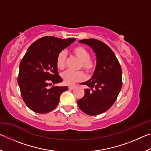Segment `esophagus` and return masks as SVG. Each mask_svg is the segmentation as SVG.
<instances>
[{
    "label": "esophagus",
    "instance_id": "esophagus-1",
    "mask_svg": "<svg viewBox=\"0 0 151 151\" xmlns=\"http://www.w3.org/2000/svg\"><path fill=\"white\" fill-rule=\"evenodd\" d=\"M74 88H75V86H73V85L68 86V89H70V90H72V89H73Z\"/></svg>",
    "mask_w": 151,
    "mask_h": 151
}]
</instances>
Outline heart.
I'll list each match as a JSON object with an SVG mask.
<instances>
[{
    "instance_id": "b5f03b06",
    "label": "heart",
    "mask_w": 151,
    "mask_h": 151,
    "mask_svg": "<svg viewBox=\"0 0 151 151\" xmlns=\"http://www.w3.org/2000/svg\"><path fill=\"white\" fill-rule=\"evenodd\" d=\"M73 55L80 60L78 68H83L86 73L93 72L95 68V61L91 57V53L87 48L81 45H78L72 49ZM66 63V55L65 51H61L57 57V67L58 69L63 70L65 68ZM61 77L66 85L72 84L84 80L85 75L83 71L66 70L61 74Z\"/></svg>"
}]
</instances>
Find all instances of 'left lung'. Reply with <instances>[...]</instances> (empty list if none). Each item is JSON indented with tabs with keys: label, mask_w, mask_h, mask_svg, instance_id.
<instances>
[{
	"label": "left lung",
	"mask_w": 151,
	"mask_h": 151,
	"mask_svg": "<svg viewBox=\"0 0 151 151\" xmlns=\"http://www.w3.org/2000/svg\"><path fill=\"white\" fill-rule=\"evenodd\" d=\"M89 45L96 56V66L90 80L82 83L90 88L77 101L82 111L94 116L103 113L116 100L122 85L121 66L111 48L101 40L88 39L79 40Z\"/></svg>",
	"instance_id": "1"
}]
</instances>
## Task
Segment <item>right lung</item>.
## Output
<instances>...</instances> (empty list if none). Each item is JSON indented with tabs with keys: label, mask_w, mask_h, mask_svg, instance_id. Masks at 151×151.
I'll return each instance as SVG.
<instances>
[{
	"label": "right lung",
	"mask_w": 151,
	"mask_h": 151,
	"mask_svg": "<svg viewBox=\"0 0 151 151\" xmlns=\"http://www.w3.org/2000/svg\"><path fill=\"white\" fill-rule=\"evenodd\" d=\"M76 39H61L46 36L36 40L28 48L20 63L19 84L21 96L32 111L44 114L58 105L60 94L67 86H53L63 79L58 75L57 57L58 53Z\"/></svg>",
	"instance_id": "1"
}]
</instances>
